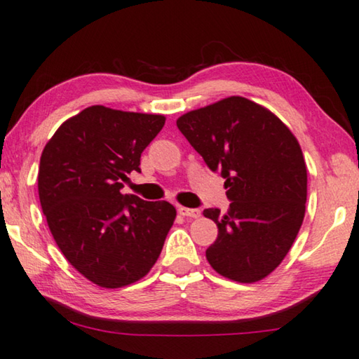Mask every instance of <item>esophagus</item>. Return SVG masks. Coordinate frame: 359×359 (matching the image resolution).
I'll list each match as a JSON object with an SVG mask.
<instances>
[{
    "instance_id": "obj_1",
    "label": "esophagus",
    "mask_w": 359,
    "mask_h": 359,
    "mask_svg": "<svg viewBox=\"0 0 359 359\" xmlns=\"http://www.w3.org/2000/svg\"><path fill=\"white\" fill-rule=\"evenodd\" d=\"M180 215H183L186 218H198L201 217V210L198 208H187V207H178Z\"/></svg>"
}]
</instances>
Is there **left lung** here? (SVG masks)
Wrapping results in <instances>:
<instances>
[{
  "mask_svg": "<svg viewBox=\"0 0 359 359\" xmlns=\"http://www.w3.org/2000/svg\"><path fill=\"white\" fill-rule=\"evenodd\" d=\"M176 126L226 180L228 212L203 210L218 226L208 263L237 283L266 278L287 255L305 217L306 165L299 141L271 110L242 96L191 110Z\"/></svg>",
  "mask_w": 359,
  "mask_h": 359,
  "instance_id": "obj_1",
  "label": "left lung"
}]
</instances>
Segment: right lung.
<instances>
[{
    "label": "right lung",
    "instance_id": "right-lung-1",
    "mask_svg": "<svg viewBox=\"0 0 359 359\" xmlns=\"http://www.w3.org/2000/svg\"><path fill=\"white\" fill-rule=\"evenodd\" d=\"M163 125V115L91 106L65 120L43 149L38 196L49 231L72 266L99 287L144 278L173 226L172 203L120 192Z\"/></svg>",
    "mask_w": 359,
    "mask_h": 359
}]
</instances>
